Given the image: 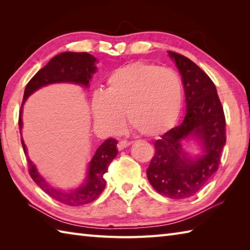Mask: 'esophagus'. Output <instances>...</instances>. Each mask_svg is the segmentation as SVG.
I'll return each instance as SVG.
<instances>
[{"instance_id":"esophagus-1","label":"esophagus","mask_w":250,"mask_h":250,"mask_svg":"<svg viewBox=\"0 0 250 250\" xmlns=\"http://www.w3.org/2000/svg\"><path fill=\"white\" fill-rule=\"evenodd\" d=\"M131 145V142L129 141H125V140H122V141H119L118 145H117V148H118V150H124L125 148H126L128 146Z\"/></svg>"}]
</instances>
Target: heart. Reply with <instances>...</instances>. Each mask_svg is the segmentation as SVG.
<instances>
[{"label":"heart","instance_id":"obj_1","mask_svg":"<svg viewBox=\"0 0 250 250\" xmlns=\"http://www.w3.org/2000/svg\"><path fill=\"white\" fill-rule=\"evenodd\" d=\"M184 102L183 83L171 68L135 62L107 77L106 90L92 95L93 121L100 129L118 132L126 120L144 136H157L176 122Z\"/></svg>","mask_w":250,"mask_h":250}]
</instances>
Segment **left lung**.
Instances as JSON below:
<instances>
[{"mask_svg":"<svg viewBox=\"0 0 250 250\" xmlns=\"http://www.w3.org/2000/svg\"><path fill=\"white\" fill-rule=\"evenodd\" d=\"M182 75L186 95V116L179 125L155 142V156L147 168L150 185L171 199H187L198 193L218 169L226 144V119L211 79L194 62L167 51ZM193 139L199 155L183 149Z\"/></svg>","mask_w":250,"mask_h":250,"instance_id":"1","label":"left lung"}]
</instances>
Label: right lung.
<instances>
[{
    "label": "right lung",
    "mask_w": 250,
    "mask_h": 250,
    "mask_svg": "<svg viewBox=\"0 0 250 250\" xmlns=\"http://www.w3.org/2000/svg\"><path fill=\"white\" fill-rule=\"evenodd\" d=\"M95 63H98L97 58L87 54V52H71L65 51L56 57L41 68L31 81L26 84L24 89L22 105L19 111V128L20 133L22 130V107L32 93L42 87L48 86L51 83H75L84 88L89 87V83L91 81L92 75L98 71ZM117 142L114 139L106 140L101 145L91 161L88 164V169L83 183L77 188L62 190L55 188L47 180L42 176L37 171L35 164L30 160L26 151V146L21 135V144H22L23 151L28 159L29 173L32 179L39 187L51 196L52 199L61 202V203L70 206H79L91 203L104 190L106 182L104 179V174L107 172L109 163L116 158L118 150H117Z\"/></svg>",
    "instance_id": "obj_1"
}]
</instances>
